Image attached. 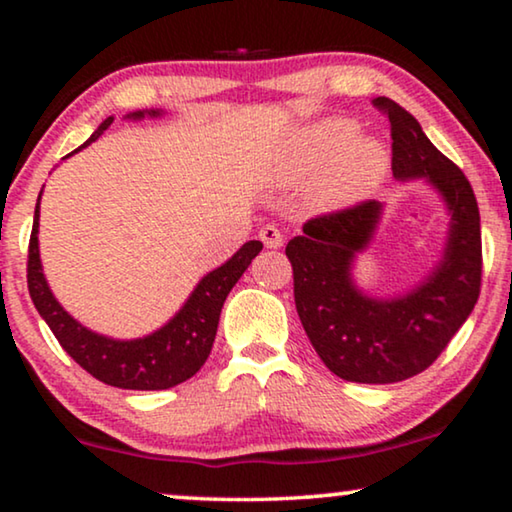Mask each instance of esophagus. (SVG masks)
<instances>
[{"instance_id":"1","label":"esophagus","mask_w":512,"mask_h":512,"mask_svg":"<svg viewBox=\"0 0 512 512\" xmlns=\"http://www.w3.org/2000/svg\"><path fill=\"white\" fill-rule=\"evenodd\" d=\"M258 237H261V242L268 249H277V247H282V244H284V237L275 226H263L261 230H258Z\"/></svg>"}]
</instances>
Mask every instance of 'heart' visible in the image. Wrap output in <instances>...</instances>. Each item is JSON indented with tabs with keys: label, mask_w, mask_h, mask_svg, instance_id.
I'll return each mask as SVG.
<instances>
[{
	"label": "heart",
	"mask_w": 512,
	"mask_h": 512,
	"mask_svg": "<svg viewBox=\"0 0 512 512\" xmlns=\"http://www.w3.org/2000/svg\"><path fill=\"white\" fill-rule=\"evenodd\" d=\"M354 132L356 125L347 121H331L305 132L279 156L272 179L277 184H300L314 177L325 160L354 137ZM387 165V151L377 139H356L331 164L323 166L324 171H318L307 191V202L317 212L352 207L380 184Z\"/></svg>",
	"instance_id": "b5f03b06"
}]
</instances>
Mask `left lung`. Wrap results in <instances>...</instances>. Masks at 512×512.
<instances>
[{"instance_id": "8db88e82", "label": "left lung", "mask_w": 512, "mask_h": 512, "mask_svg": "<svg viewBox=\"0 0 512 512\" xmlns=\"http://www.w3.org/2000/svg\"><path fill=\"white\" fill-rule=\"evenodd\" d=\"M373 107L391 123L394 177L426 179L445 198L452 214L445 258L401 298L363 296L349 268L380 219L382 205L375 200L305 221L303 235L286 244V256L300 324L326 368L347 382L391 384L429 368L473 312L482 284V235L466 174L401 104L375 97Z\"/></svg>"}]
</instances>
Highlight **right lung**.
<instances>
[{"label": "right lung", "instance_id": "add662e5", "mask_svg": "<svg viewBox=\"0 0 512 512\" xmlns=\"http://www.w3.org/2000/svg\"><path fill=\"white\" fill-rule=\"evenodd\" d=\"M149 114L158 116V111H149ZM130 116L142 118L144 111H135ZM111 123H114V116L102 121L100 128L90 135L83 146L95 142ZM37 233L39 202L37 209H34L30 249H27V289H30L34 307L44 317L62 349L83 370H88L95 380L118 389L137 391L177 387V384L186 382L188 377L198 373L202 363L207 361L209 352H212L221 307L226 303L230 289L242 277V272L249 268L251 258H256L258 251L263 249V244L258 240L242 244V249L230 261L209 272L207 277H202V282L195 286L191 298L177 312V317L160 331L139 340H111L83 328L53 298L44 272H41Z\"/></svg>", "mask_w": 512, "mask_h": 512}]
</instances>
